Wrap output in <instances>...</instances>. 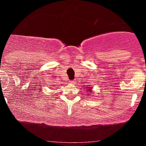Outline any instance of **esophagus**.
<instances>
[{
    "label": "esophagus",
    "mask_w": 146,
    "mask_h": 146,
    "mask_svg": "<svg viewBox=\"0 0 146 146\" xmlns=\"http://www.w3.org/2000/svg\"><path fill=\"white\" fill-rule=\"evenodd\" d=\"M70 84H73V83H75V81H74V80H73V81H70Z\"/></svg>",
    "instance_id": "34e87169"
}]
</instances>
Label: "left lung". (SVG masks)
Masks as SVG:
<instances>
[{
    "label": "left lung",
    "instance_id": "obj_1",
    "mask_svg": "<svg viewBox=\"0 0 146 146\" xmlns=\"http://www.w3.org/2000/svg\"><path fill=\"white\" fill-rule=\"evenodd\" d=\"M87 91H89V92H91V89H90V87H88V89H87Z\"/></svg>",
    "mask_w": 146,
    "mask_h": 146
}]
</instances>
